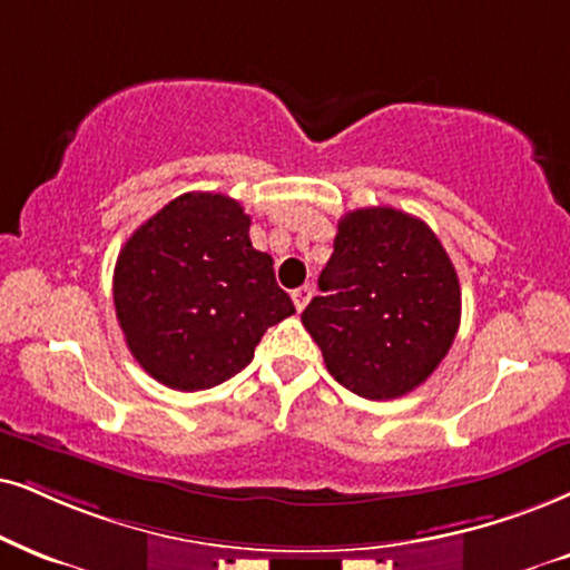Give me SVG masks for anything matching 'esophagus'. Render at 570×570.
<instances>
[{
	"label": "esophagus",
	"instance_id": "1",
	"mask_svg": "<svg viewBox=\"0 0 570 570\" xmlns=\"http://www.w3.org/2000/svg\"><path fill=\"white\" fill-rule=\"evenodd\" d=\"M292 299H294V307H297L299 313H302V309L307 307V302L313 299V286L305 284V286H299V289H294L292 292Z\"/></svg>",
	"mask_w": 570,
	"mask_h": 570
}]
</instances>
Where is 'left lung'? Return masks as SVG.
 <instances>
[{
	"mask_svg": "<svg viewBox=\"0 0 570 570\" xmlns=\"http://www.w3.org/2000/svg\"><path fill=\"white\" fill-rule=\"evenodd\" d=\"M318 289L302 323L331 376L360 397L413 392L455 342V265L426 223L394 207H363L338 220Z\"/></svg>",
	"mask_w": 570,
	"mask_h": 570,
	"instance_id": "8db88e82",
	"label": "left lung"
}]
</instances>
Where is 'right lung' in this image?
<instances>
[{"label": "right lung", "mask_w": 570, "mask_h": 570, "mask_svg": "<svg viewBox=\"0 0 570 570\" xmlns=\"http://www.w3.org/2000/svg\"><path fill=\"white\" fill-rule=\"evenodd\" d=\"M115 315L149 376L199 392L247 368L271 326L294 313L249 215L226 194L176 197L131 234L112 276Z\"/></svg>", "instance_id": "add662e5"}]
</instances>
